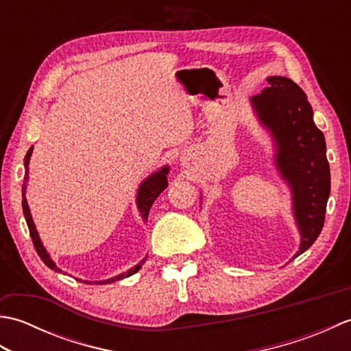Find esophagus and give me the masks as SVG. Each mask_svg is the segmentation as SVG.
Here are the masks:
<instances>
[{
  "mask_svg": "<svg viewBox=\"0 0 351 351\" xmlns=\"http://www.w3.org/2000/svg\"><path fill=\"white\" fill-rule=\"evenodd\" d=\"M185 164H189V162H185Z\"/></svg>",
  "mask_w": 351,
  "mask_h": 351,
  "instance_id": "1",
  "label": "esophagus"
}]
</instances>
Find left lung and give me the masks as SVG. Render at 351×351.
Wrapping results in <instances>:
<instances>
[{
	"mask_svg": "<svg viewBox=\"0 0 351 351\" xmlns=\"http://www.w3.org/2000/svg\"><path fill=\"white\" fill-rule=\"evenodd\" d=\"M268 87L250 99L276 145L274 162L293 193V211L300 230L297 258L315 243L324 225L330 195V169L323 132L314 123L306 95L287 77L267 78Z\"/></svg>",
	"mask_w": 351,
	"mask_h": 351,
	"instance_id": "obj_1",
	"label": "left lung"
}]
</instances>
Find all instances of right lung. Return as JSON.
Returning <instances> with one entry per match:
<instances>
[{
    "instance_id": "add662e5",
    "label": "right lung",
    "mask_w": 351,
    "mask_h": 351,
    "mask_svg": "<svg viewBox=\"0 0 351 351\" xmlns=\"http://www.w3.org/2000/svg\"><path fill=\"white\" fill-rule=\"evenodd\" d=\"M32 152H33V146L28 149V152H27L25 158H24L25 176H24V185H22V210H24L27 226L29 229V235H32V240H33V244H34V249L37 252V255L40 256V259L51 268V270H56L58 273H63L60 268L56 265L54 261L51 259L47 249L43 247V244L40 241V237H39V234H37L36 226H34V221L32 219V214H29V208H28L27 199H25L27 181H28V164H29V156H32ZM167 173H169V167L164 166L162 169H160L158 171H155V173H152L151 176H147L146 180L140 184L138 191H137V208H138L141 217H143L145 221L147 220L149 210H151V206L155 202V199L161 195V191H164V190L167 189ZM143 263H145V259L140 261L137 265H134L132 268H130V270L126 271V273H122V274L116 276V278H111V279H107V280H99V282H96V283H111V282L121 280L123 278H130V276H132L134 273H137L140 270V267H141V264H143ZM86 283H90V282H86Z\"/></svg>"
}]
</instances>
